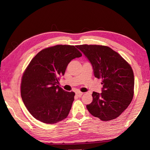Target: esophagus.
Segmentation results:
<instances>
[{"label":"esophagus","mask_w":150,"mask_h":150,"mask_svg":"<svg viewBox=\"0 0 150 150\" xmlns=\"http://www.w3.org/2000/svg\"><path fill=\"white\" fill-rule=\"evenodd\" d=\"M75 94H76V95H77V97H81L82 95H83V93H82V92H81V91H77L75 93Z\"/></svg>","instance_id":"34e87169"}]
</instances>
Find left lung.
Listing matches in <instances>:
<instances>
[{
  "mask_svg": "<svg viewBox=\"0 0 150 150\" xmlns=\"http://www.w3.org/2000/svg\"><path fill=\"white\" fill-rule=\"evenodd\" d=\"M93 69L95 77L102 79V93L93 91V101L86 105L92 115L103 121L116 119L133 99L134 75L132 67L110 47L100 45H80Z\"/></svg>",
  "mask_w": 150,
  "mask_h": 150,
  "instance_id": "8db88e82",
  "label": "left lung"
}]
</instances>
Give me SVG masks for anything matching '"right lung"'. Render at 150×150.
Returning <instances> with one entry per match:
<instances>
[{"instance_id":"obj_1","label":"right lung","mask_w":150,"mask_h":150,"mask_svg":"<svg viewBox=\"0 0 150 150\" xmlns=\"http://www.w3.org/2000/svg\"><path fill=\"white\" fill-rule=\"evenodd\" d=\"M81 56L74 46L57 45L41 50L31 60L22 75L21 92L34 118L55 124L68 115L75 93L59 87V81L71 60Z\"/></svg>"}]
</instances>
